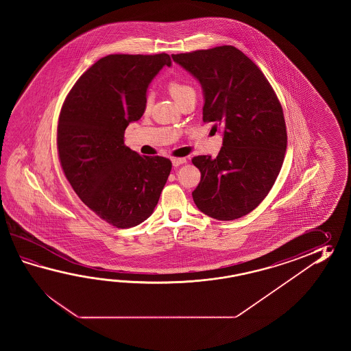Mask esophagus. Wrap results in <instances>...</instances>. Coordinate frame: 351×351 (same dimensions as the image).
<instances>
[{"label":"esophagus","mask_w":351,"mask_h":351,"mask_svg":"<svg viewBox=\"0 0 351 351\" xmlns=\"http://www.w3.org/2000/svg\"><path fill=\"white\" fill-rule=\"evenodd\" d=\"M186 158H172L173 167H179V165H183V163H186Z\"/></svg>","instance_id":"1"}]
</instances>
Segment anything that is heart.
Returning <instances> with one entry per match:
<instances>
[{
	"mask_svg": "<svg viewBox=\"0 0 351 351\" xmlns=\"http://www.w3.org/2000/svg\"><path fill=\"white\" fill-rule=\"evenodd\" d=\"M168 91L171 94V97L174 99V101L177 103L178 100H180L182 97H186L189 93H194L193 88L189 86L188 84H183V82H171L168 84ZM149 99L147 100L145 105L149 106Z\"/></svg>",
	"mask_w": 351,
	"mask_h": 351,
	"instance_id": "b5f03b06",
	"label": "heart"
}]
</instances>
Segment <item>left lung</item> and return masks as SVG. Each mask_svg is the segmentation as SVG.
<instances>
[{
  "label": "left lung",
  "mask_w": 351,
  "mask_h": 351,
  "mask_svg": "<svg viewBox=\"0 0 351 351\" xmlns=\"http://www.w3.org/2000/svg\"><path fill=\"white\" fill-rule=\"evenodd\" d=\"M203 90V121L222 130L217 158L192 159L201 182L192 192L204 215L232 221L254 210L284 163L287 133L275 91L252 60L233 46L172 55Z\"/></svg>",
  "instance_id": "left-lung-1"
}]
</instances>
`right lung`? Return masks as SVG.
<instances>
[{"label": "right lung", "mask_w": 351, "mask_h": 351, "mask_svg": "<svg viewBox=\"0 0 351 351\" xmlns=\"http://www.w3.org/2000/svg\"><path fill=\"white\" fill-rule=\"evenodd\" d=\"M171 65L168 53L108 55L80 76L60 112L58 150L69 183L118 228L149 218L172 169L169 159L124 145L129 123L145 110L150 82Z\"/></svg>", "instance_id": "add662e5"}]
</instances>
